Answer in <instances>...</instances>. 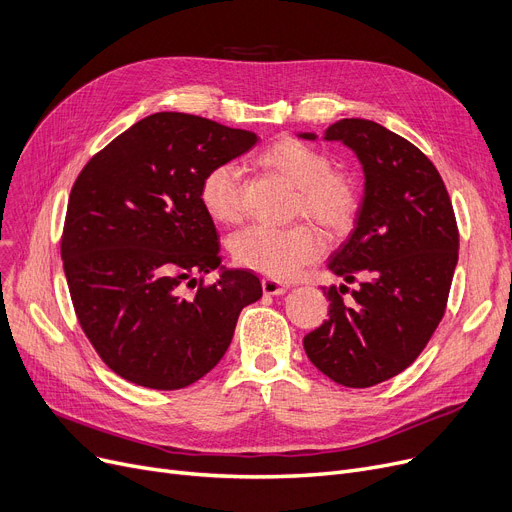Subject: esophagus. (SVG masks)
I'll return each mask as SVG.
<instances>
[{"instance_id": "34e87169", "label": "esophagus", "mask_w": 512, "mask_h": 512, "mask_svg": "<svg viewBox=\"0 0 512 512\" xmlns=\"http://www.w3.org/2000/svg\"><path fill=\"white\" fill-rule=\"evenodd\" d=\"M289 289L287 283H281L277 279H262V291L264 296H281Z\"/></svg>"}]
</instances>
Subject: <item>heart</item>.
<instances>
[{
	"instance_id": "obj_1",
	"label": "heart",
	"mask_w": 512,
	"mask_h": 512,
	"mask_svg": "<svg viewBox=\"0 0 512 512\" xmlns=\"http://www.w3.org/2000/svg\"><path fill=\"white\" fill-rule=\"evenodd\" d=\"M258 164L296 187V214H304L327 233L350 229L358 210L356 181L331 170L325 152L294 137H279L258 154ZM200 204L218 225H237L243 218V183L235 164H216L200 183ZM233 260L243 269L271 279L294 277L323 252L321 235L310 225L273 229L252 225L229 241Z\"/></svg>"
}]
</instances>
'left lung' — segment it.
I'll list each match as a JSON object with an SVG mask.
<instances>
[{
  "mask_svg": "<svg viewBox=\"0 0 512 512\" xmlns=\"http://www.w3.org/2000/svg\"><path fill=\"white\" fill-rule=\"evenodd\" d=\"M323 139L342 141L362 164L354 231L327 264L360 287L352 304L346 285L327 289L329 319L304 337V350L335 383L371 387L410 367L440 325L458 262L456 218L437 168L404 137L342 118Z\"/></svg>",
  "mask_w": 512,
  "mask_h": 512,
  "instance_id": "obj_1",
  "label": "left lung"
}]
</instances>
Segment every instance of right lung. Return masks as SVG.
<instances>
[{
  "label": "right lung",
  "mask_w": 512,
  "mask_h": 512,
  "mask_svg": "<svg viewBox=\"0 0 512 512\" xmlns=\"http://www.w3.org/2000/svg\"><path fill=\"white\" fill-rule=\"evenodd\" d=\"M256 143L252 131L156 112L81 170L60 252L77 319L116 375L150 389L196 383L225 356L241 308L260 300L256 275L225 266L193 299L180 289L221 265L204 175Z\"/></svg>",
  "instance_id": "add662e5"
}]
</instances>
